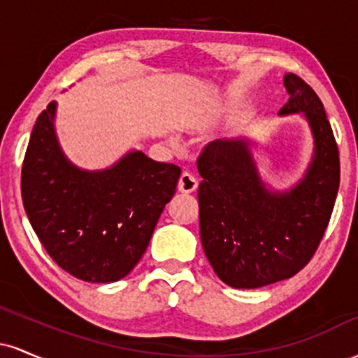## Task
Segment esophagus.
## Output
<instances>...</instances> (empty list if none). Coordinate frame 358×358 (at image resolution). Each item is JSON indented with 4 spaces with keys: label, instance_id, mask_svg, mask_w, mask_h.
<instances>
[{
    "label": "esophagus",
    "instance_id": "obj_1",
    "mask_svg": "<svg viewBox=\"0 0 358 358\" xmlns=\"http://www.w3.org/2000/svg\"><path fill=\"white\" fill-rule=\"evenodd\" d=\"M196 187H199V180L195 178L192 173H188V171H185L180 176L178 180V190L182 193H192L196 190Z\"/></svg>",
    "mask_w": 358,
    "mask_h": 358
}]
</instances>
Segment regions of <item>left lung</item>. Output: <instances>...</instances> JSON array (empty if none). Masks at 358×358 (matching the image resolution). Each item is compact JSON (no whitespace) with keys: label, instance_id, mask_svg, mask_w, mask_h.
Segmentation results:
<instances>
[{"label":"left lung","instance_id":"8db88e82","mask_svg":"<svg viewBox=\"0 0 358 358\" xmlns=\"http://www.w3.org/2000/svg\"><path fill=\"white\" fill-rule=\"evenodd\" d=\"M289 99L279 114L303 113L315 138L305 178L287 193L261 182L245 139H215L196 168L200 239L208 262L232 287L268 286L293 278L315 256L327 231L340 185L334 131L320 97L301 77L287 73Z\"/></svg>","mask_w":358,"mask_h":358}]
</instances>
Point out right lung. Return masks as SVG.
Listing matches in <instances>:
<instances>
[{
    "instance_id": "add662e5",
    "label": "right lung",
    "mask_w": 358,
    "mask_h": 358,
    "mask_svg": "<svg viewBox=\"0 0 358 358\" xmlns=\"http://www.w3.org/2000/svg\"><path fill=\"white\" fill-rule=\"evenodd\" d=\"M53 116L50 102L24 153V212L65 273L82 281L114 282L143 257L182 170L133 151L109 170L82 171L60 151Z\"/></svg>"
}]
</instances>
